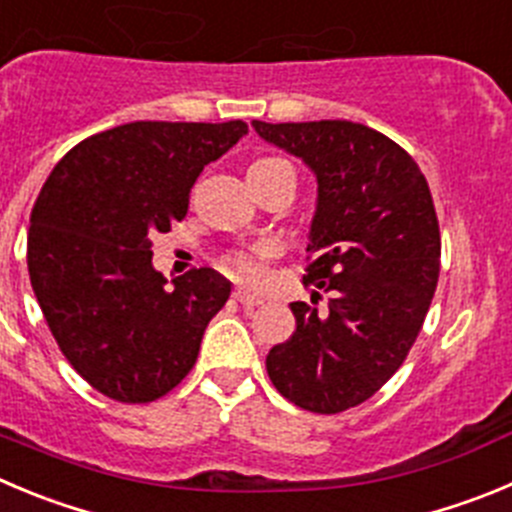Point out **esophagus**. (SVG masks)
<instances>
[{"mask_svg": "<svg viewBox=\"0 0 512 512\" xmlns=\"http://www.w3.org/2000/svg\"><path fill=\"white\" fill-rule=\"evenodd\" d=\"M232 298L237 300V303H240V305H247V308H252V305H260L262 303L260 295L250 293V290H245V288H234Z\"/></svg>", "mask_w": 512, "mask_h": 512, "instance_id": "obj_1", "label": "esophagus"}]
</instances>
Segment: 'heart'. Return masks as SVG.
Wrapping results in <instances>:
<instances>
[{
  "mask_svg": "<svg viewBox=\"0 0 512 512\" xmlns=\"http://www.w3.org/2000/svg\"><path fill=\"white\" fill-rule=\"evenodd\" d=\"M283 164V159H275V156H267V159H257L255 164L250 166V176L252 174H262V171L272 169V166ZM275 255V245L272 242H260L255 250H245V252H234L229 255V267H232L240 278L247 280H260L265 275V262Z\"/></svg>",
  "mask_w": 512,
  "mask_h": 512,
  "instance_id": "1",
  "label": "heart"
}]
</instances>
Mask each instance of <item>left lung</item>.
Segmentation results:
<instances>
[{"label":"left lung","mask_w":512,"mask_h":512,"mask_svg":"<svg viewBox=\"0 0 512 512\" xmlns=\"http://www.w3.org/2000/svg\"><path fill=\"white\" fill-rule=\"evenodd\" d=\"M318 179L295 333L267 353V376L295 407L338 414L364 404L417 341L439 278V222L417 161L364 123L252 121ZM318 289L332 295L317 308Z\"/></svg>","instance_id":"left-lung-1"}]
</instances>
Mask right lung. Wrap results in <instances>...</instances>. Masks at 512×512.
Instances as JSON below:
<instances>
[{
	"label": "right lung",
	"mask_w": 512,
	"mask_h": 512,
	"mask_svg": "<svg viewBox=\"0 0 512 512\" xmlns=\"http://www.w3.org/2000/svg\"><path fill=\"white\" fill-rule=\"evenodd\" d=\"M247 123L136 121L73 146L32 207L27 267L70 366L123 404L169 394L197 364L204 328L229 298L212 267L166 288L151 237L189 209L191 186Z\"/></svg>",
	"instance_id": "obj_1"
}]
</instances>
